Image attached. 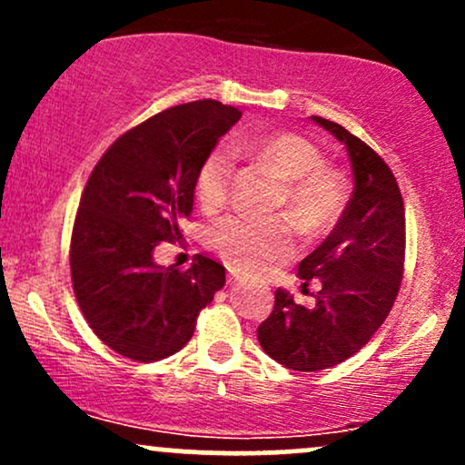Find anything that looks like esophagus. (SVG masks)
Listing matches in <instances>:
<instances>
[{"label":"esophagus","instance_id":"obj_1","mask_svg":"<svg viewBox=\"0 0 465 465\" xmlns=\"http://www.w3.org/2000/svg\"><path fill=\"white\" fill-rule=\"evenodd\" d=\"M238 280H240V275L236 273V271H233V269H229V275H227V282H229V284H236Z\"/></svg>","mask_w":465,"mask_h":465}]
</instances>
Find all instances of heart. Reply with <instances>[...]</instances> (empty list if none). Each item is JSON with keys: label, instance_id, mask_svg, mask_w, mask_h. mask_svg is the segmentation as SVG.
Listing matches in <instances>:
<instances>
[{"label": "heart", "instance_id": "b5f03b06", "mask_svg": "<svg viewBox=\"0 0 465 465\" xmlns=\"http://www.w3.org/2000/svg\"><path fill=\"white\" fill-rule=\"evenodd\" d=\"M240 148L269 165L282 179L280 207L288 221L306 233H317L334 225L343 212L348 188L339 173L323 165V154L295 133H266L240 140ZM233 177V154L227 146H216L203 159L196 173V196L207 210L227 201ZM210 244L233 269L260 273L284 260L292 251L288 227L277 218L249 214L227 216L210 232Z\"/></svg>", "mask_w": 465, "mask_h": 465}]
</instances>
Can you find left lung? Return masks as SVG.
Here are the masks:
<instances>
[{"mask_svg":"<svg viewBox=\"0 0 465 465\" xmlns=\"http://www.w3.org/2000/svg\"><path fill=\"white\" fill-rule=\"evenodd\" d=\"M311 120L348 148L354 192L332 233L300 262L303 291L312 280L322 284L312 306L277 288L273 312L258 328L266 354L295 371L356 354L387 319L404 269V203L389 165L336 122Z\"/></svg>","mask_w":465,"mask_h":465,"instance_id":"obj_1","label":"left lung"}]
</instances>
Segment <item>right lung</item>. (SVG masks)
<instances>
[{"label":"right lung","mask_w":465,"mask_h":465,"mask_svg":"<svg viewBox=\"0 0 465 465\" xmlns=\"http://www.w3.org/2000/svg\"><path fill=\"white\" fill-rule=\"evenodd\" d=\"M242 111L196 100L153 115L115 140L80 196L69 266L87 323L111 350L153 362L179 351L225 286V266L196 255L188 271L154 262L183 238L196 173Z\"/></svg>","instance_id":"obj_1"}]
</instances>
